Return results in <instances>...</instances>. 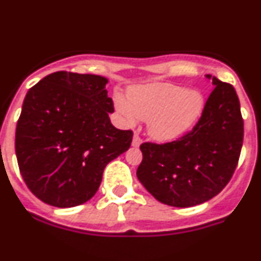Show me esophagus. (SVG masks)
I'll return each instance as SVG.
<instances>
[{
    "instance_id": "1",
    "label": "esophagus",
    "mask_w": 261,
    "mask_h": 261,
    "mask_svg": "<svg viewBox=\"0 0 261 261\" xmlns=\"http://www.w3.org/2000/svg\"><path fill=\"white\" fill-rule=\"evenodd\" d=\"M142 144V139L139 136V134H134L133 138V147H139V145Z\"/></svg>"
}]
</instances>
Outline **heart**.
I'll use <instances>...</instances> for the list:
<instances>
[{
	"label": "heart",
	"instance_id": "b5f03b06",
	"mask_svg": "<svg viewBox=\"0 0 261 261\" xmlns=\"http://www.w3.org/2000/svg\"><path fill=\"white\" fill-rule=\"evenodd\" d=\"M127 102L117 100V108L125 121L133 125L148 119V133L160 142H170L191 130L201 117L203 95L174 84H149L128 91Z\"/></svg>",
	"mask_w": 261,
	"mask_h": 261
}]
</instances>
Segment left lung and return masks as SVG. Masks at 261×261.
Segmentation results:
<instances>
[{
  "instance_id": "obj_1",
  "label": "left lung",
  "mask_w": 261,
  "mask_h": 261,
  "mask_svg": "<svg viewBox=\"0 0 261 261\" xmlns=\"http://www.w3.org/2000/svg\"><path fill=\"white\" fill-rule=\"evenodd\" d=\"M213 80L198 122L165 144L143 143L139 181L157 201L192 207L220 193L232 179L243 143V118L234 87Z\"/></svg>"
}]
</instances>
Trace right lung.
I'll return each instance as SVG.
<instances>
[{"label":"right lung","mask_w":261,"mask_h":261,"mask_svg":"<svg viewBox=\"0 0 261 261\" xmlns=\"http://www.w3.org/2000/svg\"><path fill=\"white\" fill-rule=\"evenodd\" d=\"M108 80L96 74L51 73L31 87L15 133V153L29 191L55 207L94 197L112 160L130 148L133 131L111 123Z\"/></svg>","instance_id":"right-lung-1"}]
</instances>
